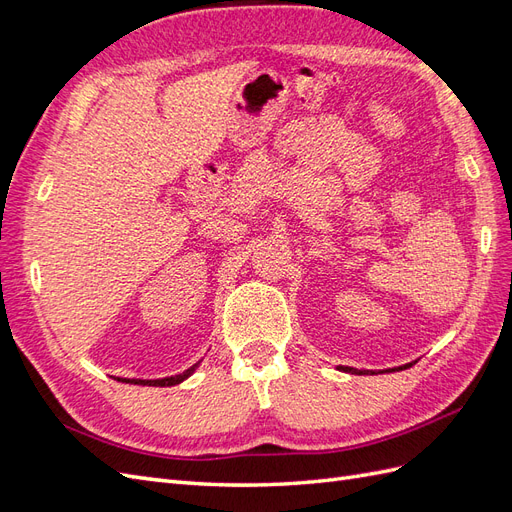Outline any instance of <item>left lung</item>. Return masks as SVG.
I'll return each instance as SVG.
<instances>
[{
	"instance_id": "left-lung-1",
	"label": "left lung",
	"mask_w": 512,
	"mask_h": 512,
	"mask_svg": "<svg viewBox=\"0 0 512 512\" xmlns=\"http://www.w3.org/2000/svg\"><path fill=\"white\" fill-rule=\"evenodd\" d=\"M408 365H404V367H397V369H406ZM339 371H348V374H365V371H361V369H354V367H346V365H339L337 367ZM371 374H374V371H371Z\"/></svg>"
}]
</instances>
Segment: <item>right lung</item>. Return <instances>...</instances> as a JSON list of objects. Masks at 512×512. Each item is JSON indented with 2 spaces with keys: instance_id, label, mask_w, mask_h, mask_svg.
I'll use <instances>...</instances> for the list:
<instances>
[{
  "instance_id": "obj_1",
  "label": "right lung",
  "mask_w": 512,
  "mask_h": 512,
  "mask_svg": "<svg viewBox=\"0 0 512 512\" xmlns=\"http://www.w3.org/2000/svg\"><path fill=\"white\" fill-rule=\"evenodd\" d=\"M196 367H198V363L196 365H192L190 369H185L183 374H177V376H170V378H158V380H141V378H123L121 382H130V384H143V386H175V384H179V382H183L185 378H190L194 371H196Z\"/></svg>"
}]
</instances>
